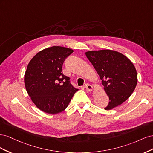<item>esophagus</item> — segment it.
<instances>
[{"label": "esophagus", "instance_id": "1", "mask_svg": "<svg viewBox=\"0 0 153 153\" xmlns=\"http://www.w3.org/2000/svg\"><path fill=\"white\" fill-rule=\"evenodd\" d=\"M85 87L86 88V89L88 91H92V90H93V87H92L91 84H86L85 85Z\"/></svg>", "mask_w": 153, "mask_h": 153}]
</instances>
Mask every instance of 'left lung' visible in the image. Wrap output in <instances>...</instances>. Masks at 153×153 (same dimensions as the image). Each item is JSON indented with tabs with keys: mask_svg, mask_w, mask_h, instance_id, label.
<instances>
[{
	"mask_svg": "<svg viewBox=\"0 0 153 153\" xmlns=\"http://www.w3.org/2000/svg\"><path fill=\"white\" fill-rule=\"evenodd\" d=\"M87 59L102 81L104 91L109 97L105 108L112 110L128 100L137 84L135 66L126 56L112 50L87 51Z\"/></svg>",
	"mask_w": 153,
	"mask_h": 153,
	"instance_id": "8db88e82",
	"label": "left lung"
}]
</instances>
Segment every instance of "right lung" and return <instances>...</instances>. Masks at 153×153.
<instances>
[{"label":"right lung","instance_id":"add662e5","mask_svg":"<svg viewBox=\"0 0 153 153\" xmlns=\"http://www.w3.org/2000/svg\"><path fill=\"white\" fill-rule=\"evenodd\" d=\"M73 50L53 46L32 57L25 73L26 91L39 110L50 114L62 112L78 91L63 75V62Z\"/></svg>","mask_w":153,"mask_h":153}]
</instances>
